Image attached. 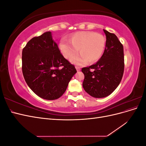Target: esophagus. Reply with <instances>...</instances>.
Segmentation results:
<instances>
[{"instance_id":"34e87169","label":"esophagus","mask_w":146,"mask_h":146,"mask_svg":"<svg viewBox=\"0 0 146 146\" xmlns=\"http://www.w3.org/2000/svg\"><path fill=\"white\" fill-rule=\"evenodd\" d=\"M76 68L77 71H80V68L78 67V66H76Z\"/></svg>"}]
</instances>
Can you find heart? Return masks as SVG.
I'll list each match as a JSON object with an SVG mask.
<instances>
[{
  "label": "heart",
  "instance_id": "b5f03b06",
  "mask_svg": "<svg viewBox=\"0 0 146 146\" xmlns=\"http://www.w3.org/2000/svg\"><path fill=\"white\" fill-rule=\"evenodd\" d=\"M105 42L102 35L85 31L73 34L69 41L61 40L59 48L66 58L70 59L77 53L79 48L81 54L73 57L70 61L75 64L83 65L88 61L94 63L100 58L105 49Z\"/></svg>",
  "mask_w": 146,
  "mask_h": 146
}]
</instances>
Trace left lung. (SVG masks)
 I'll return each mask as SVG.
<instances>
[{"label": "left lung", "mask_w": 146, "mask_h": 146, "mask_svg": "<svg viewBox=\"0 0 146 146\" xmlns=\"http://www.w3.org/2000/svg\"><path fill=\"white\" fill-rule=\"evenodd\" d=\"M104 32L107 39L102 56L96 64L82 69L85 76L84 90L96 98L111 94L120 83L124 70L122 44L114 33Z\"/></svg>", "instance_id": "left-lung-1"}]
</instances>
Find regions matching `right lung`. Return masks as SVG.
Segmentation results:
<instances>
[{"mask_svg": "<svg viewBox=\"0 0 146 146\" xmlns=\"http://www.w3.org/2000/svg\"><path fill=\"white\" fill-rule=\"evenodd\" d=\"M22 69L29 88L46 100L58 99L77 72L75 66L61 54L50 32L34 37L22 53Z\"/></svg>", "mask_w": 146, "mask_h": 146, "instance_id": "right-lung-1", "label": "right lung"}]
</instances>
